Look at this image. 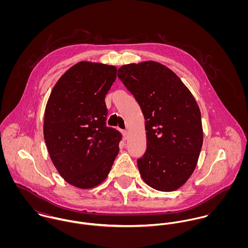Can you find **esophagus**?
<instances>
[{
	"mask_svg": "<svg viewBox=\"0 0 248 248\" xmlns=\"http://www.w3.org/2000/svg\"><path fill=\"white\" fill-rule=\"evenodd\" d=\"M122 135L124 137V140H128V132L127 131H122Z\"/></svg>",
	"mask_w": 248,
	"mask_h": 248,
	"instance_id": "obj_1",
	"label": "esophagus"
}]
</instances>
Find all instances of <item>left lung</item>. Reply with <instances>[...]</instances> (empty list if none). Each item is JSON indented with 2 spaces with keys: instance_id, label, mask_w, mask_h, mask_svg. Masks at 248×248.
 Instances as JSON below:
<instances>
[{
  "instance_id": "obj_1",
  "label": "left lung",
  "mask_w": 248,
  "mask_h": 248,
  "mask_svg": "<svg viewBox=\"0 0 248 248\" xmlns=\"http://www.w3.org/2000/svg\"><path fill=\"white\" fill-rule=\"evenodd\" d=\"M117 73L145 118L147 149L138 159L142 179L155 190L175 191L193 174L202 147L198 103L177 74L160 63L124 65Z\"/></svg>"
}]
</instances>
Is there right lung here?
Wrapping results in <instances>:
<instances>
[{"label": "right lung", "instance_id": "obj_1", "mask_svg": "<svg viewBox=\"0 0 248 248\" xmlns=\"http://www.w3.org/2000/svg\"><path fill=\"white\" fill-rule=\"evenodd\" d=\"M116 78L114 66L82 61L53 87L44 117V139L60 176L91 189L106 179L122 135L107 127L105 96Z\"/></svg>", "mask_w": 248, "mask_h": 248}]
</instances>
